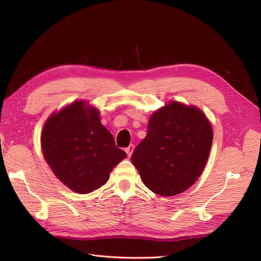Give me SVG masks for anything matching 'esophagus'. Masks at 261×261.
Listing matches in <instances>:
<instances>
[{
	"label": "esophagus",
	"mask_w": 261,
	"mask_h": 261,
	"mask_svg": "<svg viewBox=\"0 0 261 261\" xmlns=\"http://www.w3.org/2000/svg\"><path fill=\"white\" fill-rule=\"evenodd\" d=\"M134 148H135V147H134V145H129L127 148L125 149V152L127 153L128 156L132 155V153H133V151H134Z\"/></svg>",
	"instance_id": "1"
}]
</instances>
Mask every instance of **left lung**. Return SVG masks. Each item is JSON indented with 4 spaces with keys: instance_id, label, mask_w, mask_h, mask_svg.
I'll return each instance as SVG.
<instances>
[{
    "instance_id": "obj_1",
    "label": "left lung",
    "mask_w": 261,
    "mask_h": 261,
    "mask_svg": "<svg viewBox=\"0 0 261 261\" xmlns=\"http://www.w3.org/2000/svg\"><path fill=\"white\" fill-rule=\"evenodd\" d=\"M212 138L211 124L198 108L171 101L150 116L147 136L134 150L132 162L150 191L174 196L201 175Z\"/></svg>"
}]
</instances>
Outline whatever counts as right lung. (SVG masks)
Segmentation results:
<instances>
[{
    "label": "right lung",
    "mask_w": 261,
    "mask_h": 261,
    "mask_svg": "<svg viewBox=\"0 0 261 261\" xmlns=\"http://www.w3.org/2000/svg\"><path fill=\"white\" fill-rule=\"evenodd\" d=\"M100 112L80 100L52 113L43 125L41 149L46 163L63 184L78 194L105 185L126 153L100 122Z\"/></svg>",
    "instance_id": "obj_1"
}]
</instances>
